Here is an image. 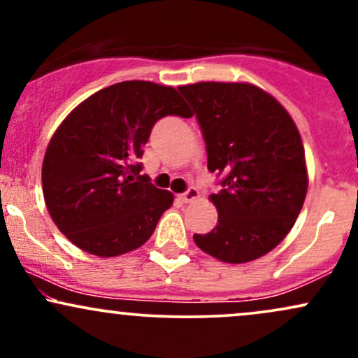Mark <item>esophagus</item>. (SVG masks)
<instances>
[{
	"instance_id": "34e87169",
	"label": "esophagus",
	"mask_w": 358,
	"mask_h": 358,
	"mask_svg": "<svg viewBox=\"0 0 358 358\" xmlns=\"http://www.w3.org/2000/svg\"><path fill=\"white\" fill-rule=\"evenodd\" d=\"M196 196H199V190H196L195 187H188L183 193H180L178 200H180V202H183V203H190L196 199Z\"/></svg>"
}]
</instances>
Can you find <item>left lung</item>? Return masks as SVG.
Listing matches in <instances>:
<instances>
[{
	"label": "left lung",
	"mask_w": 358,
	"mask_h": 358,
	"mask_svg": "<svg viewBox=\"0 0 358 358\" xmlns=\"http://www.w3.org/2000/svg\"><path fill=\"white\" fill-rule=\"evenodd\" d=\"M180 94L193 108L207 168L222 190L207 234H193L203 252L231 264L264 256L286 237L306 196L301 136L286 109L256 85L199 82Z\"/></svg>",
	"instance_id": "8db88e82"
}]
</instances>
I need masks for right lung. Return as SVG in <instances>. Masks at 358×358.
I'll use <instances>...</instances> for the list:
<instances>
[{"label":"right lung","mask_w":358,"mask_h":358,"mask_svg":"<svg viewBox=\"0 0 358 358\" xmlns=\"http://www.w3.org/2000/svg\"><path fill=\"white\" fill-rule=\"evenodd\" d=\"M165 116L192 117L173 87L126 80L92 94L55 131L42 166L45 203L79 249L113 257L141 248L173 203L139 163Z\"/></svg>","instance_id":"add662e5"}]
</instances>
